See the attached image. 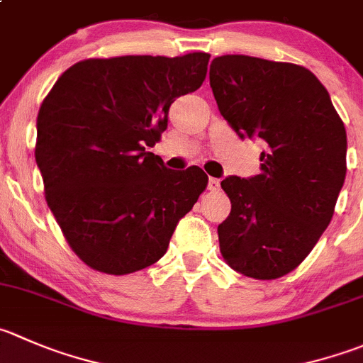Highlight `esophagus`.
Segmentation results:
<instances>
[{
  "mask_svg": "<svg viewBox=\"0 0 363 363\" xmlns=\"http://www.w3.org/2000/svg\"><path fill=\"white\" fill-rule=\"evenodd\" d=\"M207 188H209L211 191H218V189H220V179L209 177V181H207Z\"/></svg>",
  "mask_w": 363,
  "mask_h": 363,
  "instance_id": "34e87169",
  "label": "esophagus"
}]
</instances>
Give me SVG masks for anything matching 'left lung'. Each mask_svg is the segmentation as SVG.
Returning a JSON list of instances; mask_svg holds the SVG:
<instances>
[{"label": "left lung", "mask_w": 363, "mask_h": 363, "mask_svg": "<svg viewBox=\"0 0 363 363\" xmlns=\"http://www.w3.org/2000/svg\"><path fill=\"white\" fill-rule=\"evenodd\" d=\"M218 110L241 140H260V174L228 175L230 214L218 225L220 252L245 277L287 275L312 252L346 179V129L308 69L245 55L211 62Z\"/></svg>", "instance_id": "left-lung-1"}]
</instances>
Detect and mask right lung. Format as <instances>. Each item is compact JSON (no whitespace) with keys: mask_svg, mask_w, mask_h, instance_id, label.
<instances>
[{"mask_svg":"<svg viewBox=\"0 0 363 363\" xmlns=\"http://www.w3.org/2000/svg\"><path fill=\"white\" fill-rule=\"evenodd\" d=\"M207 63V52L83 60L42 103L35 160L45 200L86 266L128 275L157 262L206 189L202 168L170 170L147 147L172 103L199 90Z\"/></svg>","mask_w":363,"mask_h":363,"instance_id":"1","label":"right lung"}]
</instances>
